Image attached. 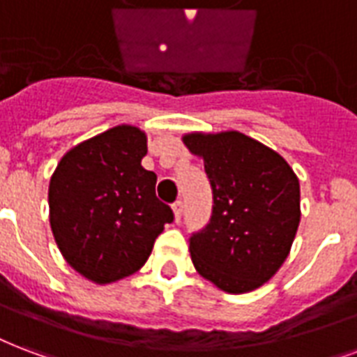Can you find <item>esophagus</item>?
I'll list each match as a JSON object with an SVG mask.
<instances>
[{"label":"esophagus","mask_w":357,"mask_h":357,"mask_svg":"<svg viewBox=\"0 0 357 357\" xmlns=\"http://www.w3.org/2000/svg\"><path fill=\"white\" fill-rule=\"evenodd\" d=\"M182 208H184V205H182V201H175V203H173V214H175V220H176V222L181 220Z\"/></svg>","instance_id":"obj_1"}]
</instances>
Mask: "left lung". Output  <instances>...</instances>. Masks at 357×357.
<instances>
[{
    "label": "left lung",
    "mask_w": 357,
    "mask_h": 357,
    "mask_svg": "<svg viewBox=\"0 0 357 357\" xmlns=\"http://www.w3.org/2000/svg\"><path fill=\"white\" fill-rule=\"evenodd\" d=\"M213 188L208 226L190 239L195 271L227 294L269 282L290 256L301 220L299 178L278 152L235 130L182 135Z\"/></svg>",
    "instance_id": "1"
}]
</instances>
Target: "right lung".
I'll use <instances>...</instances> for the list:
<instances>
[{"instance_id":"add662e5","label":"right lung","mask_w":357,"mask_h":357,"mask_svg":"<svg viewBox=\"0 0 357 357\" xmlns=\"http://www.w3.org/2000/svg\"><path fill=\"white\" fill-rule=\"evenodd\" d=\"M146 133L131 124L75 144L48 184V222L67 265L99 286L137 273L173 211L146 171Z\"/></svg>"}]
</instances>
